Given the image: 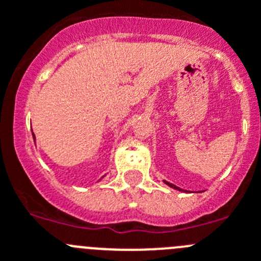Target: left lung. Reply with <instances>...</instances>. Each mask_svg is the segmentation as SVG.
Returning a JSON list of instances; mask_svg holds the SVG:
<instances>
[{"mask_svg": "<svg viewBox=\"0 0 261 261\" xmlns=\"http://www.w3.org/2000/svg\"><path fill=\"white\" fill-rule=\"evenodd\" d=\"M164 183H165V185H168L169 187H171V189H175V190H178V191H183L182 189L177 187V186H175V185H173V183H169V182H166V180H164Z\"/></svg>", "mask_w": 261, "mask_h": 261, "instance_id": "left-lung-1", "label": "left lung"}]
</instances>
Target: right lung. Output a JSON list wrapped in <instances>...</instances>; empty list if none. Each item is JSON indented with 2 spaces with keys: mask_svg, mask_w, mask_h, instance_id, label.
Segmentation results:
<instances>
[{
  "mask_svg": "<svg viewBox=\"0 0 261 261\" xmlns=\"http://www.w3.org/2000/svg\"><path fill=\"white\" fill-rule=\"evenodd\" d=\"M32 136H34V140H35V135H34V134H32Z\"/></svg>",
  "mask_w": 261,
  "mask_h": 261,
  "instance_id": "obj_1",
  "label": "right lung"
}]
</instances>
